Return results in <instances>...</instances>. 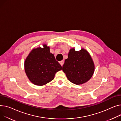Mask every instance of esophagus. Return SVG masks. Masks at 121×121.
Instances as JSON below:
<instances>
[{
	"instance_id": "1",
	"label": "esophagus",
	"mask_w": 121,
	"mask_h": 121,
	"mask_svg": "<svg viewBox=\"0 0 121 121\" xmlns=\"http://www.w3.org/2000/svg\"><path fill=\"white\" fill-rule=\"evenodd\" d=\"M59 63H60V65H61L62 66V67L63 65V64H64V61H63V60H62V61H60Z\"/></svg>"
}]
</instances>
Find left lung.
<instances>
[{
	"label": "left lung",
	"mask_w": 121,
	"mask_h": 121,
	"mask_svg": "<svg viewBox=\"0 0 121 121\" xmlns=\"http://www.w3.org/2000/svg\"><path fill=\"white\" fill-rule=\"evenodd\" d=\"M62 70L70 82L80 85L91 78L94 71V65L90 54L86 50L82 49L76 51L74 49H71Z\"/></svg>",
	"instance_id": "1"
}]
</instances>
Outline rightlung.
I'll return each mask as SVG.
<instances>
[{"mask_svg":"<svg viewBox=\"0 0 121 121\" xmlns=\"http://www.w3.org/2000/svg\"><path fill=\"white\" fill-rule=\"evenodd\" d=\"M31 51L25 61V70L31 83L44 85L54 79L55 73L62 69L60 64L50 52V48L43 45Z\"/></svg>","mask_w":121,"mask_h":121,"instance_id":"1","label":"right lung"}]
</instances>
